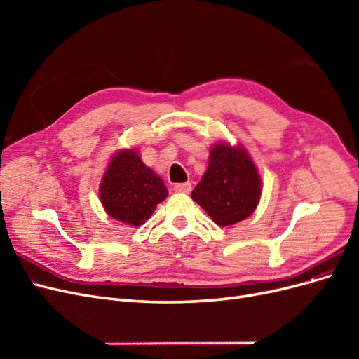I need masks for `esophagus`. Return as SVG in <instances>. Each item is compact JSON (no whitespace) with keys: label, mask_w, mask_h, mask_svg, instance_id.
<instances>
[{"label":"esophagus","mask_w":359,"mask_h":359,"mask_svg":"<svg viewBox=\"0 0 359 359\" xmlns=\"http://www.w3.org/2000/svg\"><path fill=\"white\" fill-rule=\"evenodd\" d=\"M173 190L177 193H190L191 191V184L190 182H181L173 186Z\"/></svg>","instance_id":"obj_1"}]
</instances>
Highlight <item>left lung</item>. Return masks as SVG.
I'll return each mask as SVG.
<instances>
[{
  "instance_id": "obj_1",
  "label": "left lung",
  "mask_w": 359,
  "mask_h": 359,
  "mask_svg": "<svg viewBox=\"0 0 359 359\" xmlns=\"http://www.w3.org/2000/svg\"><path fill=\"white\" fill-rule=\"evenodd\" d=\"M260 194L262 181L247 149L217 142L211 148L208 169L191 191V199L215 224L226 227L252 215Z\"/></svg>"
}]
</instances>
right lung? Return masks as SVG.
<instances>
[{
	"label": "right lung",
	"instance_id": "1",
	"mask_svg": "<svg viewBox=\"0 0 359 359\" xmlns=\"http://www.w3.org/2000/svg\"><path fill=\"white\" fill-rule=\"evenodd\" d=\"M166 198L165 182L144 165L136 149H119L114 154L100 182V201L112 219L140 226Z\"/></svg>",
	"mask_w": 359,
	"mask_h": 359
}]
</instances>
